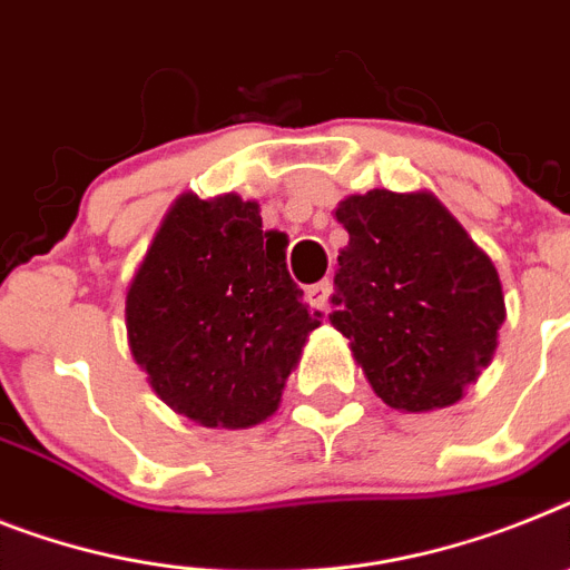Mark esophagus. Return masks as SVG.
Here are the masks:
<instances>
[{
  "instance_id": "obj_1",
  "label": "esophagus",
  "mask_w": 570,
  "mask_h": 570,
  "mask_svg": "<svg viewBox=\"0 0 570 570\" xmlns=\"http://www.w3.org/2000/svg\"><path fill=\"white\" fill-rule=\"evenodd\" d=\"M327 298H330V281H318V284L307 286V301H309V307H315V309H327Z\"/></svg>"
}]
</instances>
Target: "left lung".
I'll return each instance as SVG.
<instances>
[{
	"instance_id": "1",
	"label": "left lung",
	"mask_w": 570,
	"mask_h": 570,
	"mask_svg": "<svg viewBox=\"0 0 570 570\" xmlns=\"http://www.w3.org/2000/svg\"><path fill=\"white\" fill-rule=\"evenodd\" d=\"M330 324L382 403L455 405L490 367L507 318L495 263L429 190L374 188L342 199Z\"/></svg>"
}]
</instances>
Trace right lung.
<instances>
[{"label":"right lung","instance_id":"obj_1","mask_svg":"<svg viewBox=\"0 0 570 570\" xmlns=\"http://www.w3.org/2000/svg\"><path fill=\"white\" fill-rule=\"evenodd\" d=\"M286 272V234L237 194H181L127 286V342L150 389L205 429L272 417L322 313Z\"/></svg>","mask_w":570,"mask_h":570}]
</instances>
